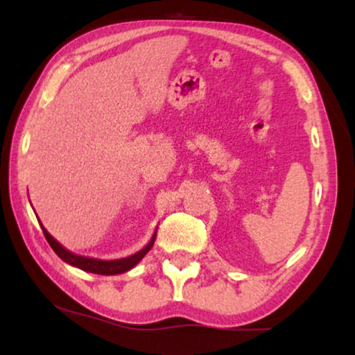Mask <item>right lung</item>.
Instances as JSON below:
<instances>
[{"label": "right lung", "instance_id": "right-lung-1", "mask_svg": "<svg viewBox=\"0 0 355 355\" xmlns=\"http://www.w3.org/2000/svg\"><path fill=\"white\" fill-rule=\"evenodd\" d=\"M42 230H43V234H45V237H46L48 244L51 245V249L56 252V255L60 257L61 260H64L66 263L77 266V268L89 271V273H95V275H121V273H125V271H129L130 268H134V266L137 265L145 255H147V252L152 249L155 244V237H157V232H155L152 239H150L148 244L145 245L142 250H139L137 254H134L130 257H125V259L96 260V259H89V257L76 255V254H72V252L66 250L64 247H62L60 242H58L55 237H53L50 232L45 230V227L42 226Z\"/></svg>", "mask_w": 355, "mask_h": 355}]
</instances>
